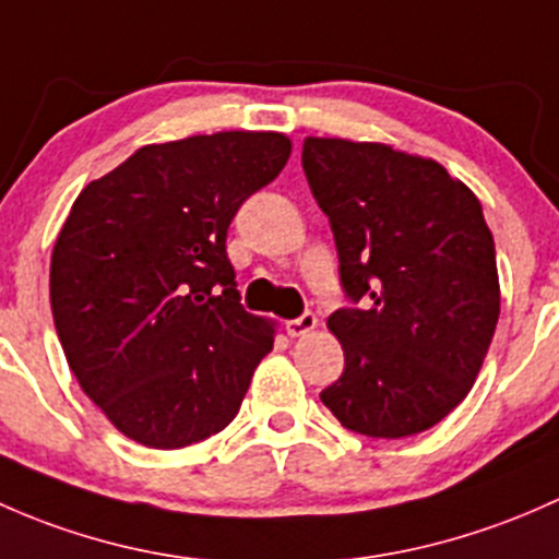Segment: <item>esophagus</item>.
<instances>
[{"label": "esophagus", "mask_w": 559, "mask_h": 559, "mask_svg": "<svg viewBox=\"0 0 559 559\" xmlns=\"http://www.w3.org/2000/svg\"><path fill=\"white\" fill-rule=\"evenodd\" d=\"M314 328H318V314H314L312 309H307L301 318L287 320V333H290V336H307V333L314 331Z\"/></svg>", "instance_id": "1"}]
</instances>
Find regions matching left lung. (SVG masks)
Instances as JSON below:
<instances>
[{"label":"left lung","mask_w":559,"mask_h":559,"mask_svg":"<svg viewBox=\"0 0 559 559\" xmlns=\"http://www.w3.org/2000/svg\"><path fill=\"white\" fill-rule=\"evenodd\" d=\"M301 164L355 304L328 318L344 371L320 401L371 439L423 433L474 388L498 325L479 199L436 160L379 142L309 136Z\"/></svg>","instance_id":"8db88e82"}]
</instances>
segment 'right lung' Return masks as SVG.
<instances>
[{
  "label": "right lung",
  "mask_w": 559,
  "mask_h": 559,
  "mask_svg": "<svg viewBox=\"0 0 559 559\" xmlns=\"http://www.w3.org/2000/svg\"><path fill=\"white\" fill-rule=\"evenodd\" d=\"M287 158L274 131L188 136L140 147L74 199L50 261L56 333L129 439L180 450L237 417L274 325L239 304L226 237Z\"/></svg>",
  "instance_id": "add662e5"
}]
</instances>
